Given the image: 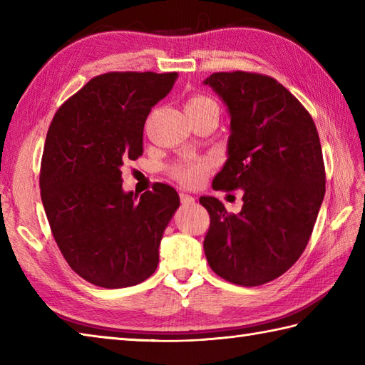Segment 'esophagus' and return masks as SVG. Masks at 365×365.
I'll list each match as a JSON object with an SVG mask.
<instances>
[{
    "label": "esophagus",
    "instance_id": "34e87169",
    "mask_svg": "<svg viewBox=\"0 0 365 365\" xmlns=\"http://www.w3.org/2000/svg\"><path fill=\"white\" fill-rule=\"evenodd\" d=\"M180 200L183 205H192L196 202V199L192 197L191 195H188V192H180Z\"/></svg>",
    "mask_w": 365,
    "mask_h": 365
}]
</instances>
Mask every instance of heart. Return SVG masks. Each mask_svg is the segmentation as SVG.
<instances>
[{"label":"heart","mask_w":365,"mask_h":365,"mask_svg":"<svg viewBox=\"0 0 365 365\" xmlns=\"http://www.w3.org/2000/svg\"><path fill=\"white\" fill-rule=\"evenodd\" d=\"M208 105H216V103L208 97L195 96L188 100L185 110H196V108H204ZM205 169H207L205 161L185 163V165H180L174 169V177L183 185V187H195V185H197L200 180H202Z\"/></svg>","instance_id":"obj_1"}]
</instances>
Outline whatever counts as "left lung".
Instances as JSON below:
<instances>
[{
	"label": "left lung",
	"instance_id": "1",
	"mask_svg": "<svg viewBox=\"0 0 365 365\" xmlns=\"http://www.w3.org/2000/svg\"><path fill=\"white\" fill-rule=\"evenodd\" d=\"M227 106V160L213 190H243L227 213L202 196L210 213L204 240L208 265L232 284L254 287L284 274L311 238L324 197L320 138L311 114L274 78L220 72L204 80Z\"/></svg>",
	"mask_w": 365,
	"mask_h": 365
}]
</instances>
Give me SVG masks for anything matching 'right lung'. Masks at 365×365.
Masks as SVG:
<instances>
[{
	"mask_svg": "<svg viewBox=\"0 0 365 365\" xmlns=\"http://www.w3.org/2000/svg\"><path fill=\"white\" fill-rule=\"evenodd\" d=\"M177 76H96L51 120L41 166L42 204L64 259L91 284L131 287L158 267L161 238L180 197L158 183L138 199L123 191L120 169L143 155L147 115Z\"/></svg>",
	"mask_w": 365,
	"mask_h": 365,
	"instance_id": "obj_1",
	"label": "right lung"
}]
</instances>
